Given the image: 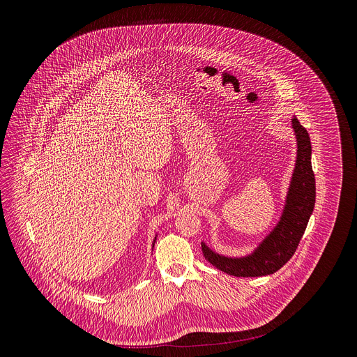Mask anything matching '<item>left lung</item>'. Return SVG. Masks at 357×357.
Wrapping results in <instances>:
<instances>
[{
  "mask_svg": "<svg viewBox=\"0 0 357 357\" xmlns=\"http://www.w3.org/2000/svg\"><path fill=\"white\" fill-rule=\"evenodd\" d=\"M291 126L297 139V160L291 176L282 217L252 255L225 257L202 243L204 258L217 269L238 278H255L275 273L296 253L314 207L316 187L312 170V147L305 128L294 116Z\"/></svg>",
  "mask_w": 357,
  "mask_h": 357,
  "instance_id": "1",
  "label": "left lung"
}]
</instances>
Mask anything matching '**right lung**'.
<instances>
[{
    "mask_svg": "<svg viewBox=\"0 0 357 357\" xmlns=\"http://www.w3.org/2000/svg\"><path fill=\"white\" fill-rule=\"evenodd\" d=\"M155 239H156V238H155ZM153 243H155V241H153Z\"/></svg>",
    "mask_w": 357,
    "mask_h": 357,
    "instance_id": "1",
    "label": "right lung"
}]
</instances>
